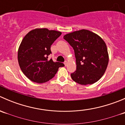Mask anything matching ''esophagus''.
Returning <instances> with one entry per match:
<instances>
[{"instance_id": "34e87169", "label": "esophagus", "mask_w": 125, "mask_h": 125, "mask_svg": "<svg viewBox=\"0 0 125 125\" xmlns=\"http://www.w3.org/2000/svg\"><path fill=\"white\" fill-rule=\"evenodd\" d=\"M64 64H65V66H66V65H67V64H68L67 61H65V62H64Z\"/></svg>"}]
</instances>
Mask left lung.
Masks as SVG:
<instances>
[{"label":"left lung","mask_w":125,"mask_h":125,"mask_svg":"<svg viewBox=\"0 0 125 125\" xmlns=\"http://www.w3.org/2000/svg\"><path fill=\"white\" fill-rule=\"evenodd\" d=\"M74 50L76 71L71 74L72 79L82 85L97 82L104 74L109 62L106 45L96 34L81 30L63 36Z\"/></svg>","instance_id":"1"}]
</instances>
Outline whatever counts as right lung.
Listing matches in <instances>:
<instances>
[{"label":"right lung","mask_w":125,"mask_h":125,"mask_svg":"<svg viewBox=\"0 0 125 125\" xmlns=\"http://www.w3.org/2000/svg\"><path fill=\"white\" fill-rule=\"evenodd\" d=\"M62 32L47 28L31 30L24 37L18 50V62L23 73L34 82L42 83L54 77L63 63L48 59L51 46Z\"/></svg>","instance_id":"right-lung-1"}]
</instances>
